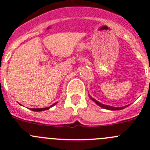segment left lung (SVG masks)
Returning <instances> with one entry per match:
<instances>
[{
  "label": "left lung",
  "instance_id": "1",
  "mask_svg": "<svg viewBox=\"0 0 150 150\" xmlns=\"http://www.w3.org/2000/svg\"><path fill=\"white\" fill-rule=\"evenodd\" d=\"M90 97V98L92 99L93 101L95 102L96 103H97L98 106H100V107H102V108L103 109H106V110H123V109L126 108L127 107H128L129 105H127V106H124V107H111V106H108V105H105V104H103V103H100V102H98V100H96V99L92 98L91 96H89Z\"/></svg>",
  "mask_w": 150,
  "mask_h": 150
}]
</instances>
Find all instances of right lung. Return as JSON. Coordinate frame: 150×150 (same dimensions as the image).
<instances>
[{
    "label": "right lung",
    "mask_w": 150,
    "mask_h": 150,
    "mask_svg": "<svg viewBox=\"0 0 150 150\" xmlns=\"http://www.w3.org/2000/svg\"><path fill=\"white\" fill-rule=\"evenodd\" d=\"M57 103H53L52 105H51L50 107H45V108H34V109H31V110H33V111H35V112H40V111H44V110H49V109L50 108V107H52L53 106H54V105L56 104Z\"/></svg>",
    "instance_id": "1"
}]
</instances>
